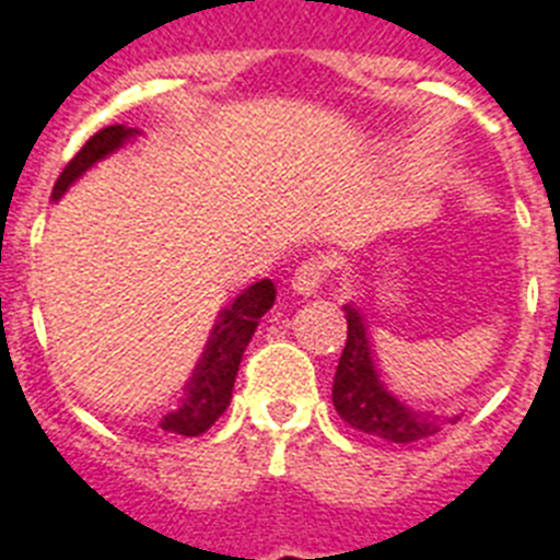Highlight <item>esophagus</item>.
<instances>
[{"label":"esophagus","mask_w":560,"mask_h":560,"mask_svg":"<svg viewBox=\"0 0 560 560\" xmlns=\"http://www.w3.org/2000/svg\"><path fill=\"white\" fill-rule=\"evenodd\" d=\"M323 281L325 264L311 258V261L299 264L296 272H293V279H290V288H293V293H299V296H314L316 290L323 288Z\"/></svg>","instance_id":"obj_1"}]
</instances>
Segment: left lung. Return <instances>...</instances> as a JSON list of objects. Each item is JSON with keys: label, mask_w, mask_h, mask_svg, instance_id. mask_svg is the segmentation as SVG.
<instances>
[{"label": "left lung", "mask_w": 560, "mask_h": 560, "mask_svg": "<svg viewBox=\"0 0 560 560\" xmlns=\"http://www.w3.org/2000/svg\"><path fill=\"white\" fill-rule=\"evenodd\" d=\"M346 323H349V340L342 349L340 366L334 374V409L340 412L342 421H349L354 430L372 433L377 439L395 444H409L442 430L444 418L433 412H418V409L400 404L386 386L381 374L374 369L372 346H369L366 325L354 305H346ZM456 421V418H447Z\"/></svg>", "instance_id": "obj_1"}]
</instances>
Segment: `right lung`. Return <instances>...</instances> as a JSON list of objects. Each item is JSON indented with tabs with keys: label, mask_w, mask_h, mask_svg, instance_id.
Masks as SVG:
<instances>
[{
	"label": "right lung",
	"mask_w": 560,
	"mask_h": 560,
	"mask_svg": "<svg viewBox=\"0 0 560 560\" xmlns=\"http://www.w3.org/2000/svg\"><path fill=\"white\" fill-rule=\"evenodd\" d=\"M136 136H139V130L125 125L98 130L90 142L83 144L81 151L74 153L72 162L57 177L51 200H60L74 179L83 177L95 162H101L109 153H116L121 144L136 139ZM272 302H276V288H272L270 279H261L255 281L253 288H246L241 296H235L232 305L220 311L218 323L211 328L209 342L202 349V358L197 360L186 389H183V398L177 400V407L162 416L160 427L165 433L200 435L226 412L244 349L253 340L258 319L270 311Z\"/></svg>",
	"instance_id": "add662e5"
}]
</instances>
